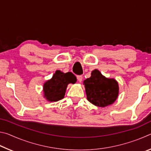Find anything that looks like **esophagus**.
Here are the masks:
<instances>
[{
  "mask_svg": "<svg viewBox=\"0 0 151 151\" xmlns=\"http://www.w3.org/2000/svg\"><path fill=\"white\" fill-rule=\"evenodd\" d=\"M76 78H77V80L78 81V82H80V83H81L82 81H83V76L82 75H78L77 76H76Z\"/></svg>",
  "mask_w": 151,
  "mask_h": 151,
  "instance_id": "esophagus-1",
  "label": "esophagus"
}]
</instances>
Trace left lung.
Instances as JSON below:
<instances>
[{
    "mask_svg": "<svg viewBox=\"0 0 151 151\" xmlns=\"http://www.w3.org/2000/svg\"><path fill=\"white\" fill-rule=\"evenodd\" d=\"M87 100L94 105L104 107L116 101L119 94L118 83L107 78L100 71L94 70L90 78L84 81Z\"/></svg>",
    "mask_w": 151,
    "mask_h": 151,
    "instance_id": "left-lung-1",
    "label": "left lung"
}]
</instances>
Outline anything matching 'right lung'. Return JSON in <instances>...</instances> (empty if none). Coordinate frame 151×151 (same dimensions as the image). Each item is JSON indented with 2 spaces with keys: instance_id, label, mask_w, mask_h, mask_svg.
I'll return each mask as SVG.
<instances>
[{
  "instance_id": "right-lung-1",
  "label": "right lung",
  "mask_w": 151,
  "mask_h": 151,
  "mask_svg": "<svg viewBox=\"0 0 151 151\" xmlns=\"http://www.w3.org/2000/svg\"><path fill=\"white\" fill-rule=\"evenodd\" d=\"M76 81V76L73 73H64L60 70H57L52 76V78L44 84V96L50 102L59 101L65 96L66 89L68 84H74Z\"/></svg>"
}]
</instances>
